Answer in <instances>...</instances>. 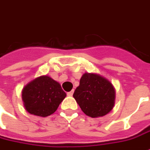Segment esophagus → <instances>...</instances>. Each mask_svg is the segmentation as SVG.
I'll use <instances>...</instances> for the list:
<instances>
[{
  "instance_id": "obj_1",
  "label": "esophagus",
  "mask_w": 150,
  "mask_h": 150,
  "mask_svg": "<svg viewBox=\"0 0 150 150\" xmlns=\"http://www.w3.org/2000/svg\"><path fill=\"white\" fill-rule=\"evenodd\" d=\"M73 93H74V90H71V92H68L67 96H69V97H71L72 95H73Z\"/></svg>"
}]
</instances>
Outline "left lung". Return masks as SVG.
Segmentation results:
<instances>
[{"instance_id":"8db88e82","label":"left lung","mask_w":150,"mask_h":150,"mask_svg":"<svg viewBox=\"0 0 150 150\" xmlns=\"http://www.w3.org/2000/svg\"><path fill=\"white\" fill-rule=\"evenodd\" d=\"M73 97L86 115L97 118L111 110L115 100L114 86L107 79L93 73H84Z\"/></svg>"}]
</instances>
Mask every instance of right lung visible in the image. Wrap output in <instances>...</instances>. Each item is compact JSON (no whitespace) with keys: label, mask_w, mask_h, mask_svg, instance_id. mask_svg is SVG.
Here are the masks:
<instances>
[{"label":"right lung","mask_w":150,"mask_h":150,"mask_svg":"<svg viewBox=\"0 0 150 150\" xmlns=\"http://www.w3.org/2000/svg\"><path fill=\"white\" fill-rule=\"evenodd\" d=\"M66 97L67 94L60 83L48 75L33 79L24 87L22 92L26 110L40 117L53 114Z\"/></svg>","instance_id":"1"}]
</instances>
